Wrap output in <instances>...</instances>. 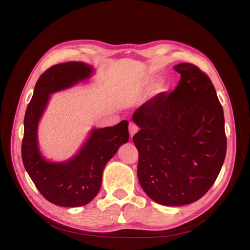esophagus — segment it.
I'll return each instance as SVG.
<instances>
[{
    "label": "esophagus",
    "instance_id": "esophagus-1",
    "mask_svg": "<svg viewBox=\"0 0 250 250\" xmlns=\"http://www.w3.org/2000/svg\"><path fill=\"white\" fill-rule=\"evenodd\" d=\"M138 130H139V127L135 125L134 123H130L129 124V133H130V135L132 137L133 134H135L138 132Z\"/></svg>",
    "mask_w": 250,
    "mask_h": 250
}]
</instances>
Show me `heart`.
Instances as JSON below:
<instances>
[{"label": "heart", "mask_w": 250, "mask_h": 250, "mask_svg": "<svg viewBox=\"0 0 250 250\" xmlns=\"http://www.w3.org/2000/svg\"><path fill=\"white\" fill-rule=\"evenodd\" d=\"M153 81H154V77H153V76H147V77L145 78V80H144L143 84L147 86V85H150L151 83H152ZM163 89H164V83H163V82L157 83L156 87H155V92H156V93H160V92H162Z\"/></svg>", "instance_id": "heart-1"}]
</instances>
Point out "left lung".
<instances>
[{
	"label": "left lung",
	"instance_id": "left-lung-1",
	"mask_svg": "<svg viewBox=\"0 0 250 250\" xmlns=\"http://www.w3.org/2000/svg\"><path fill=\"white\" fill-rule=\"evenodd\" d=\"M174 70L180 80L135 110L133 135L143 190L168 207L197 201L214 185L226 154L224 113L206 73L192 63Z\"/></svg>",
	"mask_w": 250,
	"mask_h": 250
}]
</instances>
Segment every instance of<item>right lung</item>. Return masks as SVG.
Listing matches in <instances>:
<instances>
[{"instance_id": "obj_1", "label": "right lung", "mask_w": 250, "mask_h": 250, "mask_svg": "<svg viewBox=\"0 0 250 250\" xmlns=\"http://www.w3.org/2000/svg\"><path fill=\"white\" fill-rule=\"evenodd\" d=\"M93 67L69 62L51 66L37 80L24 119L21 158L37 190L51 203L77 208L92 201L101 188L105 165L129 140L126 120L93 129L79 152L63 163L46 161L37 144V126L50 95L90 77Z\"/></svg>"}]
</instances>
